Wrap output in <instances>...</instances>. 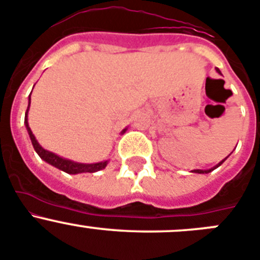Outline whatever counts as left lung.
Here are the masks:
<instances>
[{
	"label": "left lung",
	"instance_id": "1",
	"mask_svg": "<svg viewBox=\"0 0 260 260\" xmlns=\"http://www.w3.org/2000/svg\"><path fill=\"white\" fill-rule=\"evenodd\" d=\"M216 72H217V74H221L220 70H219V69H216ZM226 158H228V156H226ZM226 158H224L223 160H221V162H219L216 166H214V167H212V168H209V170H193V171H191V172H194V174H209V172L214 171L215 168H217V167H219V166L223 165V162H224V160H225Z\"/></svg>",
	"mask_w": 260,
	"mask_h": 260
}]
</instances>
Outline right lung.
<instances>
[{
  "label": "right lung",
  "instance_id": "1",
  "mask_svg": "<svg viewBox=\"0 0 260 260\" xmlns=\"http://www.w3.org/2000/svg\"><path fill=\"white\" fill-rule=\"evenodd\" d=\"M29 105H31V94H29V100H28V107L24 116V124H25V128H27L28 135H29V139H31L32 145H34L35 151L39 154V156L43 159V160H45V162L49 163V165L54 166L55 168L63 171V172H67V174L70 175L83 174V172H90V174H93V172L101 171L106 167L109 160H104V162H98V163H79V162H74V160H71V159H66V158H63V156L57 155V154L51 153V151L49 150H45V149H44L39 142H37L36 137H35L31 128H29V124H28V110H29ZM125 131H127V128H124V129L121 131V133H124Z\"/></svg>",
  "mask_w": 260,
  "mask_h": 260
}]
</instances>
